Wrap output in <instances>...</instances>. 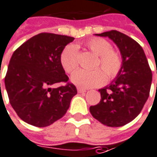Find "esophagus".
<instances>
[{"mask_svg": "<svg viewBox=\"0 0 157 157\" xmlns=\"http://www.w3.org/2000/svg\"><path fill=\"white\" fill-rule=\"evenodd\" d=\"M77 92H78L79 94H83V93H86V90L83 89V88H81V87H78V88H77Z\"/></svg>", "mask_w": 157, "mask_h": 157, "instance_id": "34e87169", "label": "esophagus"}]
</instances>
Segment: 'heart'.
<instances>
[{"label": "heart", "mask_w": 157, "mask_h": 157, "mask_svg": "<svg viewBox=\"0 0 157 157\" xmlns=\"http://www.w3.org/2000/svg\"><path fill=\"white\" fill-rule=\"evenodd\" d=\"M86 47L98 59L93 71L78 70L71 75V82L82 88H91L103 85L109 79L115 78L121 70L122 60L121 55L112 49L108 40L103 38H93L86 42ZM60 63L67 73H72L78 66V48L75 45H68L60 55ZM106 75L105 76V75Z\"/></svg>", "instance_id": "1"}]
</instances>
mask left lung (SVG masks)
I'll return each mask as SVG.
<instances>
[{"label":"left lung","mask_w":157,"mask_h":157,"mask_svg":"<svg viewBox=\"0 0 157 157\" xmlns=\"http://www.w3.org/2000/svg\"><path fill=\"white\" fill-rule=\"evenodd\" d=\"M95 36L113 40L119 48L122 66L110 84L98 89L101 99L90 106V112L102 124L121 127L132 121L143 109L150 95L152 72L143 48L131 37L117 30Z\"/></svg>","instance_id":"1"}]
</instances>
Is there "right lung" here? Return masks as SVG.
<instances>
[{
    "label": "right lung",
    "instance_id": "right-lung-1",
    "mask_svg": "<svg viewBox=\"0 0 157 157\" xmlns=\"http://www.w3.org/2000/svg\"><path fill=\"white\" fill-rule=\"evenodd\" d=\"M75 38L40 33L13 52L7 68L5 86L10 104L28 124L44 128L65 115L77 94L73 84L53 88L69 77L60 63L61 52Z\"/></svg>",
    "mask_w": 157,
    "mask_h": 157
}]
</instances>
